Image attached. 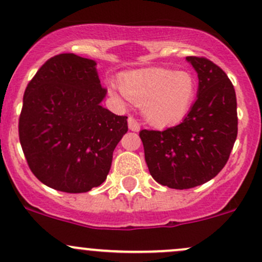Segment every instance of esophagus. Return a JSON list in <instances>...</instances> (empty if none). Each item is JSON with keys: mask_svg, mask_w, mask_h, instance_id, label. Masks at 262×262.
<instances>
[{"mask_svg": "<svg viewBox=\"0 0 262 262\" xmlns=\"http://www.w3.org/2000/svg\"><path fill=\"white\" fill-rule=\"evenodd\" d=\"M128 126H129V129L133 132H139V129H140L139 122H138L136 118H133V117L128 118Z\"/></svg>", "mask_w": 262, "mask_h": 262, "instance_id": "1", "label": "esophagus"}]
</instances>
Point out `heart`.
I'll use <instances>...</instances> for the list:
<instances>
[{
	"label": "heart",
	"instance_id": "heart-1",
	"mask_svg": "<svg viewBox=\"0 0 262 262\" xmlns=\"http://www.w3.org/2000/svg\"><path fill=\"white\" fill-rule=\"evenodd\" d=\"M108 92L118 102L129 99L143 105L151 124L168 126L188 116L196 96V84L188 72L146 68L123 74L120 88L109 83Z\"/></svg>",
	"mask_w": 262,
	"mask_h": 262
}]
</instances>
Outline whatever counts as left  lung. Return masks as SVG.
<instances>
[{
	"label": "left lung",
	"instance_id": "8db88e82",
	"mask_svg": "<svg viewBox=\"0 0 262 262\" xmlns=\"http://www.w3.org/2000/svg\"><path fill=\"white\" fill-rule=\"evenodd\" d=\"M199 78L198 99L180 124L140 130L145 162L155 182L190 189L209 182L228 163L237 137L236 94L219 66L205 57H186Z\"/></svg>",
	"mask_w": 262,
	"mask_h": 262
}]
</instances>
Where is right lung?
Segmentation results:
<instances>
[{
  "label": "right lung",
  "mask_w": 262,
  "mask_h": 262,
  "mask_svg": "<svg viewBox=\"0 0 262 262\" xmlns=\"http://www.w3.org/2000/svg\"><path fill=\"white\" fill-rule=\"evenodd\" d=\"M97 63L73 53L52 57L25 91L18 136L28 166L45 185L64 192L99 186L128 132L125 116L100 105L107 94Z\"/></svg>",
  "instance_id": "add662e5"
}]
</instances>
